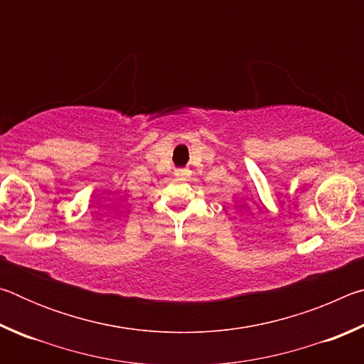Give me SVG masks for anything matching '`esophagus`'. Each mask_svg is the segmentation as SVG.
I'll return each mask as SVG.
<instances>
[{"label":"esophagus","mask_w":364,"mask_h":364,"mask_svg":"<svg viewBox=\"0 0 364 364\" xmlns=\"http://www.w3.org/2000/svg\"><path fill=\"white\" fill-rule=\"evenodd\" d=\"M191 173H193V171H191L189 168H178V170H175V176L180 178V180H188V178L191 176Z\"/></svg>","instance_id":"obj_1"}]
</instances>
